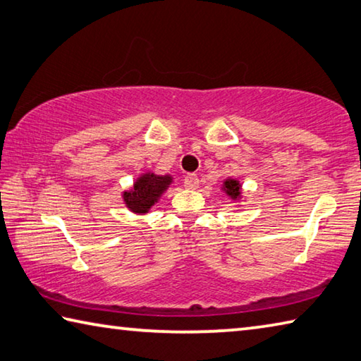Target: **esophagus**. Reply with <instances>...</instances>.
Wrapping results in <instances>:
<instances>
[{
  "label": "esophagus",
  "instance_id": "obj_1",
  "mask_svg": "<svg viewBox=\"0 0 361 361\" xmlns=\"http://www.w3.org/2000/svg\"><path fill=\"white\" fill-rule=\"evenodd\" d=\"M183 183H185V188L188 189H195L199 186V176L194 175V173H189L185 176V180H183Z\"/></svg>",
  "mask_w": 361,
  "mask_h": 361
}]
</instances>
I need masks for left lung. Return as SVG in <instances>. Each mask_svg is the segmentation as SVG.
<instances>
[{
    "instance_id": "obj_1",
    "label": "left lung",
    "mask_w": 361,
    "mask_h": 361,
    "mask_svg": "<svg viewBox=\"0 0 361 361\" xmlns=\"http://www.w3.org/2000/svg\"><path fill=\"white\" fill-rule=\"evenodd\" d=\"M224 191L227 192V195H231L232 199H237L240 195V183L237 180H226Z\"/></svg>"
}]
</instances>
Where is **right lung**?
<instances>
[{
  "mask_svg": "<svg viewBox=\"0 0 361 361\" xmlns=\"http://www.w3.org/2000/svg\"><path fill=\"white\" fill-rule=\"evenodd\" d=\"M170 181H172L170 176H158L154 173L142 175L134 183L133 191L124 192V202L134 213H147L166 191Z\"/></svg>",
  "mask_w": 361,
  "mask_h": 361,
  "instance_id": "1",
  "label": "right lung"
}]
</instances>
